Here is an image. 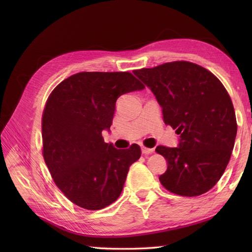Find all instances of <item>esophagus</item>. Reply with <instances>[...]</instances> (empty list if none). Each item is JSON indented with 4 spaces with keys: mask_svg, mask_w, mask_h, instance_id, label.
<instances>
[{
    "mask_svg": "<svg viewBox=\"0 0 252 252\" xmlns=\"http://www.w3.org/2000/svg\"><path fill=\"white\" fill-rule=\"evenodd\" d=\"M141 151H142V154L144 155V156H148V155L153 154L154 153V149H151V148H146V147H142L141 148Z\"/></svg>",
    "mask_w": 252,
    "mask_h": 252,
    "instance_id": "1",
    "label": "esophagus"
}]
</instances>
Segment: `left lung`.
<instances>
[{
    "label": "left lung",
    "instance_id": "1",
    "mask_svg": "<svg viewBox=\"0 0 252 252\" xmlns=\"http://www.w3.org/2000/svg\"><path fill=\"white\" fill-rule=\"evenodd\" d=\"M134 74L156 96L164 123L180 135L178 147L156 148L167 161L160 184L186 197L209 191L226 170L237 132L225 87L206 68L185 61L141 68Z\"/></svg>",
    "mask_w": 252,
    "mask_h": 252
}]
</instances>
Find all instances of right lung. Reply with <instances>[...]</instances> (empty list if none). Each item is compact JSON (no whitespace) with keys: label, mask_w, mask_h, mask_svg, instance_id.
Listing matches in <instances>:
<instances>
[{"label":"right lung","mask_w":252,"mask_h":252,"mask_svg":"<svg viewBox=\"0 0 252 252\" xmlns=\"http://www.w3.org/2000/svg\"><path fill=\"white\" fill-rule=\"evenodd\" d=\"M144 86L129 72H80L51 93L42 115L43 158L55 184L72 203L101 210L122 194L137 144L118 150L102 137L116 101Z\"/></svg>","instance_id":"1"}]
</instances>
